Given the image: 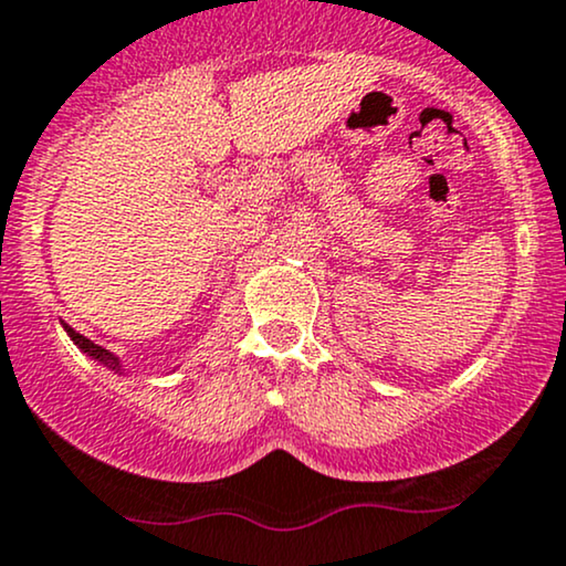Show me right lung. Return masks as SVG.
Wrapping results in <instances>:
<instances>
[{
    "label": "right lung",
    "instance_id": "obj_1",
    "mask_svg": "<svg viewBox=\"0 0 566 566\" xmlns=\"http://www.w3.org/2000/svg\"><path fill=\"white\" fill-rule=\"evenodd\" d=\"M60 325H63V331H65V334H69V338H71V342H73V344H76V347H78V349H82V352H84V355H86V357H90V360H95V363H99V365H103V368H108V370H113V374H118V376H129V370H126V368H124L122 357H118V355H113V352H111V349L99 347V344H95V342H92V338H86V336H82V334H78V331H73V328H71V325H69V323H65V321H60ZM177 368H179V365H177ZM177 368H175V370H177Z\"/></svg>",
    "mask_w": 566,
    "mask_h": 566
}]
</instances>
